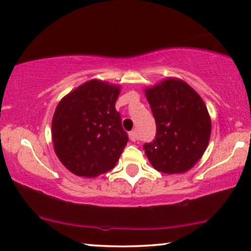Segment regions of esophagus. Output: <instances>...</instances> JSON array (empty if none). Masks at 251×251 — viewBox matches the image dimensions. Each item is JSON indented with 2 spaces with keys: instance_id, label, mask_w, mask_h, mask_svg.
<instances>
[{
  "instance_id": "34e87169",
  "label": "esophagus",
  "mask_w": 251,
  "mask_h": 251,
  "mask_svg": "<svg viewBox=\"0 0 251 251\" xmlns=\"http://www.w3.org/2000/svg\"><path fill=\"white\" fill-rule=\"evenodd\" d=\"M128 136H129V140L133 142H135L136 140H138V135H136V132L135 131H132L128 133Z\"/></svg>"
}]
</instances>
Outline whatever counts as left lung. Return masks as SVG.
<instances>
[{
  "label": "left lung",
  "mask_w": 251,
  "mask_h": 251,
  "mask_svg": "<svg viewBox=\"0 0 251 251\" xmlns=\"http://www.w3.org/2000/svg\"><path fill=\"white\" fill-rule=\"evenodd\" d=\"M157 133L143 146L150 164L166 175L185 173L201 159L211 134V119L201 96L188 83L168 78L145 89Z\"/></svg>",
  "instance_id": "8db88e82"
}]
</instances>
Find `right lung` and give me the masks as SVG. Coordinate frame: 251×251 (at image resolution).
I'll return each mask as SVG.
<instances>
[{
  "mask_svg": "<svg viewBox=\"0 0 251 251\" xmlns=\"http://www.w3.org/2000/svg\"><path fill=\"white\" fill-rule=\"evenodd\" d=\"M119 85L89 80L56 106L51 138L56 155L73 175L94 178L115 168L127 145L115 108Z\"/></svg>",
  "mask_w": 251,
  "mask_h": 251,
  "instance_id": "1",
  "label": "right lung"
}]
</instances>
